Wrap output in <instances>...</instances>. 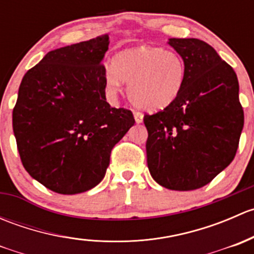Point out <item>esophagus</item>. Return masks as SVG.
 <instances>
[{
	"instance_id": "1",
	"label": "esophagus",
	"mask_w": 254,
	"mask_h": 254,
	"mask_svg": "<svg viewBox=\"0 0 254 254\" xmlns=\"http://www.w3.org/2000/svg\"><path fill=\"white\" fill-rule=\"evenodd\" d=\"M134 118H135V122H136L137 124H140V123H142L143 120V114L141 112L134 111Z\"/></svg>"
}]
</instances>
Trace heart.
Segmentation results:
<instances>
[{
	"label": "heart",
	"mask_w": 254,
	"mask_h": 254,
	"mask_svg": "<svg viewBox=\"0 0 254 254\" xmlns=\"http://www.w3.org/2000/svg\"><path fill=\"white\" fill-rule=\"evenodd\" d=\"M186 79V64L172 50L137 47L117 54L104 73L109 93L117 94L122 81L129 83L134 104L146 111H161L175 102Z\"/></svg>",
	"instance_id": "heart-1"
}]
</instances>
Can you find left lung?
Wrapping results in <instances>:
<instances>
[{"label":"left lung","instance_id":"obj_1","mask_svg":"<svg viewBox=\"0 0 254 254\" xmlns=\"http://www.w3.org/2000/svg\"><path fill=\"white\" fill-rule=\"evenodd\" d=\"M186 64V79L172 104L145 114L147 166L160 186L201 188L235 158L245 123L234 68L203 40L171 38Z\"/></svg>","mask_w":254,"mask_h":254}]
</instances>
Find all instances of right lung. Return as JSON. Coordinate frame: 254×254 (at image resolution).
<instances>
[{
  "instance_id": "right-lung-1",
  "label": "right lung",
  "mask_w": 254,
  "mask_h": 254,
  "mask_svg": "<svg viewBox=\"0 0 254 254\" xmlns=\"http://www.w3.org/2000/svg\"><path fill=\"white\" fill-rule=\"evenodd\" d=\"M108 34L49 51L20 82L13 132L23 167L59 194L104 178L112 148L134 125L131 111L106 99L102 64Z\"/></svg>"
}]
</instances>
